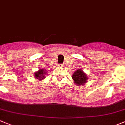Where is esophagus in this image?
Listing matches in <instances>:
<instances>
[{
  "instance_id": "34e87169",
  "label": "esophagus",
  "mask_w": 125,
  "mask_h": 125,
  "mask_svg": "<svg viewBox=\"0 0 125 125\" xmlns=\"http://www.w3.org/2000/svg\"><path fill=\"white\" fill-rule=\"evenodd\" d=\"M59 66H61V67H62V66H63V64H59Z\"/></svg>"
}]
</instances>
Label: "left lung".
I'll return each instance as SVG.
<instances>
[{
    "label": "left lung",
    "mask_w": 125,
    "mask_h": 125,
    "mask_svg": "<svg viewBox=\"0 0 125 125\" xmlns=\"http://www.w3.org/2000/svg\"><path fill=\"white\" fill-rule=\"evenodd\" d=\"M72 78L77 85H84L87 80V76L81 70H77L72 76Z\"/></svg>",
    "instance_id": "1"
}]
</instances>
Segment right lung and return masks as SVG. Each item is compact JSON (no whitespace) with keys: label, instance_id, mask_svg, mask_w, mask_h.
<instances>
[{"label":"right lung","instance_id":"obj_1","mask_svg":"<svg viewBox=\"0 0 125 125\" xmlns=\"http://www.w3.org/2000/svg\"><path fill=\"white\" fill-rule=\"evenodd\" d=\"M45 71H44V70L40 69L39 70L38 72H36V73H34V77L36 79H38L39 80H43L44 78H45Z\"/></svg>","mask_w":125,"mask_h":125}]
</instances>
